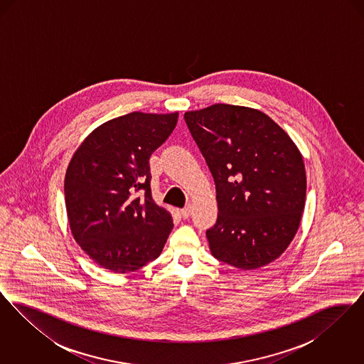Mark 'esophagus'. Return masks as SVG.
I'll return each mask as SVG.
<instances>
[{"mask_svg":"<svg viewBox=\"0 0 364 364\" xmlns=\"http://www.w3.org/2000/svg\"><path fill=\"white\" fill-rule=\"evenodd\" d=\"M181 215H183V218H188L191 214H192V206L191 205H187L186 208H181Z\"/></svg>","mask_w":364,"mask_h":364,"instance_id":"esophagus-1","label":"esophagus"}]
</instances>
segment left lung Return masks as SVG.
<instances>
[{
  "instance_id": "1",
  "label": "left lung",
  "mask_w": 364,
  "mask_h": 364,
  "mask_svg": "<svg viewBox=\"0 0 364 364\" xmlns=\"http://www.w3.org/2000/svg\"><path fill=\"white\" fill-rule=\"evenodd\" d=\"M217 192V223L206 232L214 258L242 270L277 259L294 240L306 203L303 156L258 109L215 104L186 112Z\"/></svg>"
}]
</instances>
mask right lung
Segmentation results:
<instances>
[{"mask_svg":"<svg viewBox=\"0 0 364 364\" xmlns=\"http://www.w3.org/2000/svg\"><path fill=\"white\" fill-rule=\"evenodd\" d=\"M178 113L132 112L104 122L77 147L65 173L73 239L101 267L135 272L159 257L173 228L151 196L149 159Z\"/></svg>","mask_w":364,"mask_h":364,"instance_id":"1","label":"right lung"}]
</instances>
